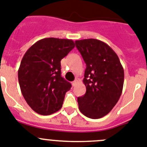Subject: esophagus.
Instances as JSON below:
<instances>
[{
  "label": "esophagus",
  "instance_id": "34e87169",
  "mask_svg": "<svg viewBox=\"0 0 147 147\" xmlns=\"http://www.w3.org/2000/svg\"><path fill=\"white\" fill-rule=\"evenodd\" d=\"M78 82V79H75V81L72 82V86H75V85L77 84Z\"/></svg>",
  "mask_w": 147,
  "mask_h": 147
}]
</instances>
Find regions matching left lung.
Returning a JSON list of instances; mask_svg holds the SVG:
<instances>
[{"mask_svg": "<svg viewBox=\"0 0 147 147\" xmlns=\"http://www.w3.org/2000/svg\"><path fill=\"white\" fill-rule=\"evenodd\" d=\"M86 63L83 80L86 91L78 98L79 110L92 119L107 115L122 93L124 72L114 50L101 40L89 38L75 41Z\"/></svg>", "mask_w": 147, "mask_h": 147, "instance_id": "1", "label": "left lung"}]
</instances>
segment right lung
<instances>
[{
	"label": "right lung",
	"instance_id": "right-lung-1",
	"mask_svg": "<svg viewBox=\"0 0 147 147\" xmlns=\"http://www.w3.org/2000/svg\"><path fill=\"white\" fill-rule=\"evenodd\" d=\"M74 47L72 40L43 38L24 54L18 69L19 84L28 105L38 114L49 115L62 107L72 85L61 77V61Z\"/></svg>",
	"mask_w": 147,
	"mask_h": 147
}]
</instances>
